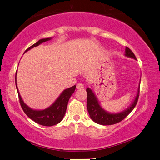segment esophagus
Instances as JSON below:
<instances>
[{
	"instance_id": "34e87169",
	"label": "esophagus",
	"mask_w": 160,
	"mask_h": 160,
	"mask_svg": "<svg viewBox=\"0 0 160 160\" xmlns=\"http://www.w3.org/2000/svg\"><path fill=\"white\" fill-rule=\"evenodd\" d=\"M76 88H77L78 90H81V89H83L84 88L83 84L82 83H78V84H77Z\"/></svg>"
}]
</instances>
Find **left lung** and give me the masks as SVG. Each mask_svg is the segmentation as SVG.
Returning a JSON list of instances; mask_svg holds the SVG:
<instances>
[{
    "mask_svg": "<svg viewBox=\"0 0 160 160\" xmlns=\"http://www.w3.org/2000/svg\"><path fill=\"white\" fill-rule=\"evenodd\" d=\"M125 56L127 57L132 58L136 59V57L134 55L132 51L129 48L126 47ZM140 85L138 90L137 95L135 97L133 102L130 106L128 109L124 110L118 113H111L105 111L102 107L99 105V103L97 100L95 94H94L92 90L90 88H87V93H88V99H87V108L90 114V118L92 119L94 122L100 124V125H113V124L117 123L123 120L132 109H134L135 105L137 104L138 100L139 97V92H140Z\"/></svg>",
    "mask_w": 160,
    "mask_h": 160,
    "instance_id": "left-lung-1",
    "label": "left lung"
}]
</instances>
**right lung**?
I'll use <instances>...</instances> for the list:
<instances>
[{"mask_svg":"<svg viewBox=\"0 0 160 160\" xmlns=\"http://www.w3.org/2000/svg\"><path fill=\"white\" fill-rule=\"evenodd\" d=\"M51 39V38H46V39H42L39 40L37 43H35L34 44L32 45L30 47L28 48L25 51V53L26 51L30 50L31 48L37 47V46H39L42 43L48 41ZM16 74H17V72H16ZM15 85L18 90L21 107L23 109L24 112L26 113V115L29 118H31L32 121H34V122L44 126H52L61 122L62 119L64 117L65 113H66L68 103L70 97L73 94L75 88H76V86L74 85L71 87V88L64 90L63 92L61 94V95L56 100L55 102L51 106L48 107L47 109H45L44 110H34L29 108L28 105H26L24 103L22 99L20 94L19 93L17 82H16V75Z\"/></svg>","mask_w":160,"mask_h":160,"instance_id":"1","label":"right lung"}]
</instances>
